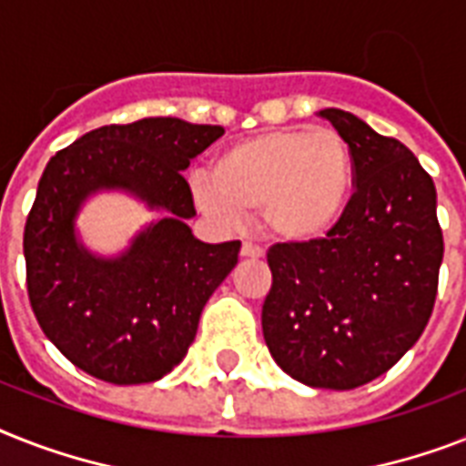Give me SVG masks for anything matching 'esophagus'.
I'll return each instance as SVG.
<instances>
[{"label": "esophagus", "mask_w": 466, "mask_h": 466, "mask_svg": "<svg viewBox=\"0 0 466 466\" xmlns=\"http://www.w3.org/2000/svg\"><path fill=\"white\" fill-rule=\"evenodd\" d=\"M241 256H244V258H263L266 251H263V246L253 244V241H244V244H241Z\"/></svg>", "instance_id": "34e87169"}]
</instances>
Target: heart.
I'll list each match as a JSON object with an SVG mask.
<instances>
[{
    "mask_svg": "<svg viewBox=\"0 0 466 466\" xmlns=\"http://www.w3.org/2000/svg\"><path fill=\"white\" fill-rule=\"evenodd\" d=\"M191 194L215 220L260 213L272 237L311 244L325 239L350 210L354 157L330 128H275L222 147L210 177H194Z\"/></svg>",
    "mask_w": 466,
    "mask_h": 466,
    "instance_id": "obj_1",
    "label": "heart"
}]
</instances>
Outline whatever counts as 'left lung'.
Listing matches in <instances>:
<instances>
[{"label":"left lung","mask_w":466,"mask_h":466,"mask_svg":"<svg viewBox=\"0 0 466 466\" xmlns=\"http://www.w3.org/2000/svg\"><path fill=\"white\" fill-rule=\"evenodd\" d=\"M354 157L350 210L325 239L275 244L263 338L285 373L325 390L383 376L421 338L438 294L436 187L410 147L320 109Z\"/></svg>","instance_id":"left-lung-1"}]
</instances>
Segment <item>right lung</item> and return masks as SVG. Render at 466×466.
<instances>
[{
  "label": "right lung",
  "mask_w": 466,
  "mask_h": 466,
  "mask_svg": "<svg viewBox=\"0 0 466 466\" xmlns=\"http://www.w3.org/2000/svg\"><path fill=\"white\" fill-rule=\"evenodd\" d=\"M222 127L147 116L100 127L47 162L24 232L33 313L56 350L105 383L167 376L194 342L203 306L239 260L241 241L206 244L187 220L194 196L181 172ZM97 190H127L165 218L115 259L90 254L75 215Z\"/></svg>",
  "instance_id": "obj_1"
}]
</instances>
